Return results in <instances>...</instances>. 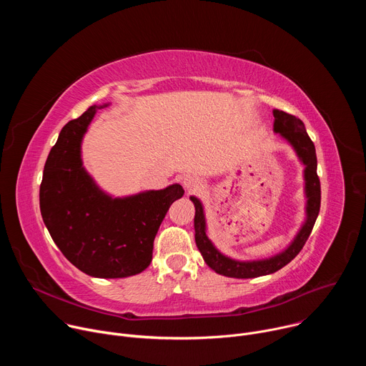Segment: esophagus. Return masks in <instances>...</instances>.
I'll return each mask as SVG.
<instances>
[{
	"label": "esophagus",
	"mask_w": 366,
	"mask_h": 366,
	"mask_svg": "<svg viewBox=\"0 0 366 366\" xmlns=\"http://www.w3.org/2000/svg\"><path fill=\"white\" fill-rule=\"evenodd\" d=\"M182 184L188 191H199L202 189V182L198 177L194 175H187L182 178Z\"/></svg>",
	"instance_id": "1"
}]
</instances>
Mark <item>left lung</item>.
<instances>
[{
	"instance_id": "left-lung-1",
	"label": "left lung",
	"mask_w": 366,
	"mask_h": 366,
	"mask_svg": "<svg viewBox=\"0 0 366 366\" xmlns=\"http://www.w3.org/2000/svg\"><path fill=\"white\" fill-rule=\"evenodd\" d=\"M274 132L280 133L297 152L298 158L305 165L304 179H305V195H307V220L302 224L301 230L295 236L294 242L280 254L272 256L264 260H252V262H240V260L230 259L220 253L212 240L205 234V217L202 204L198 198L189 197L195 205V243L201 252L205 264L214 269L217 274L230 277V278H256L268 274H274L278 269L284 268L287 264L300 253L305 244L320 212L322 189L320 179L317 177V156L315 143L311 142L310 136L305 132L304 123L292 114H288L281 110H274Z\"/></svg>"
}]
</instances>
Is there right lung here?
Wrapping results in <instances>:
<instances>
[{"instance_id":"add662e5","label":"right lung","mask_w":366,"mask_h":366,"mask_svg":"<svg viewBox=\"0 0 366 366\" xmlns=\"http://www.w3.org/2000/svg\"><path fill=\"white\" fill-rule=\"evenodd\" d=\"M97 109L91 106L65 124L50 149L40 184V213L74 267L97 278H126L152 262L154 236L184 189L174 184L126 198L104 194L81 161V142Z\"/></svg>"}]
</instances>
